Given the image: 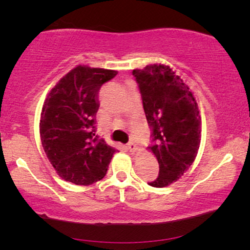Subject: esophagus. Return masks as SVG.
Listing matches in <instances>:
<instances>
[{
    "instance_id": "esophagus-1",
    "label": "esophagus",
    "mask_w": 250,
    "mask_h": 250,
    "mask_svg": "<svg viewBox=\"0 0 250 250\" xmlns=\"http://www.w3.org/2000/svg\"><path fill=\"white\" fill-rule=\"evenodd\" d=\"M127 149H128L129 152H135L136 149H138V146H136L134 142H129L127 145Z\"/></svg>"
}]
</instances>
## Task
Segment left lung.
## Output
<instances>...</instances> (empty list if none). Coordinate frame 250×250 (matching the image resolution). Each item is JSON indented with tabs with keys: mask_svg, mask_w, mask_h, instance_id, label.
<instances>
[{
	"mask_svg": "<svg viewBox=\"0 0 250 250\" xmlns=\"http://www.w3.org/2000/svg\"><path fill=\"white\" fill-rule=\"evenodd\" d=\"M139 84L146 121L149 146L158 160L159 175L149 186L176 182L196 159L201 140V117L196 98L182 78L165 64H149L132 71Z\"/></svg>",
	"mask_w": 250,
	"mask_h": 250,
	"instance_id": "8db88e82",
	"label": "left lung"
}]
</instances>
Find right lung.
Instances as JSON below:
<instances>
[{"mask_svg":"<svg viewBox=\"0 0 250 250\" xmlns=\"http://www.w3.org/2000/svg\"><path fill=\"white\" fill-rule=\"evenodd\" d=\"M116 75V70L80 64L58 82L44 101L41 141L51 165L68 182L90 186L102 180L117 151L95 135L99 90Z\"/></svg>","mask_w":250,"mask_h":250,"instance_id":"add662e5","label":"right lung"}]
</instances>
